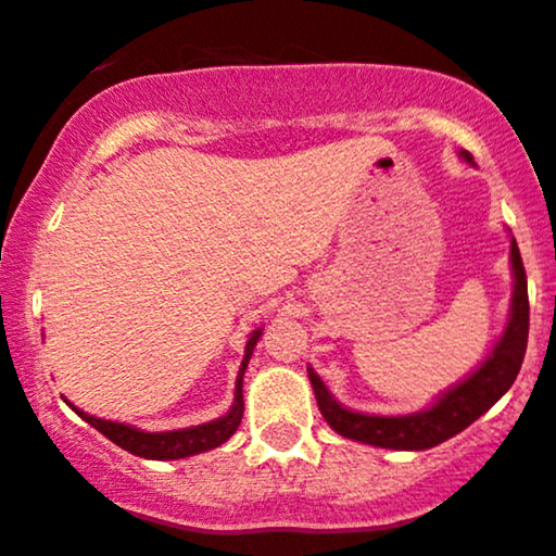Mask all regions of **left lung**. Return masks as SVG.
<instances>
[{
	"label": "left lung",
	"mask_w": 556,
	"mask_h": 556,
	"mask_svg": "<svg viewBox=\"0 0 556 556\" xmlns=\"http://www.w3.org/2000/svg\"><path fill=\"white\" fill-rule=\"evenodd\" d=\"M459 155L467 163H472V155L467 150H462ZM509 264L511 279H515L511 282L509 319H506L502 338L493 343L478 369L469 371L465 380H459L456 386L443 390L422 412L382 417V414H364L345 408L329 393L325 380L308 367V380L314 386L316 404H319V412L327 419V425L338 435L367 443V446L393 451H425L448 441L456 432L472 425L475 419L483 417L488 408L496 404L506 390L511 388V382L517 380L528 348V279L515 237H511L509 245Z\"/></svg>",
	"instance_id": "8db88e82"
}]
</instances>
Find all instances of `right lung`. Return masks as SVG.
Returning <instances> with one entry per match:
<instances>
[{"label": "right lung", "mask_w": 556, "mask_h": 556, "mask_svg": "<svg viewBox=\"0 0 556 556\" xmlns=\"http://www.w3.org/2000/svg\"><path fill=\"white\" fill-rule=\"evenodd\" d=\"M264 334V327L253 329L245 345V358H242L240 371H237L235 382V401H231L229 412L224 417L211 419V422L194 425V427H181V430H166V432H148L139 430V427H131L126 422H110V419L91 417V414L81 412L78 406L68 404L84 422H89L94 430H100L108 441H113L115 446L129 451L134 456H142V459H157V462H170V459H187V456L203 454V451H211L222 443H227L235 430L242 422V414H245V401H242V377H245L248 362L253 356V348Z\"/></svg>", "instance_id": "obj_1"}]
</instances>
